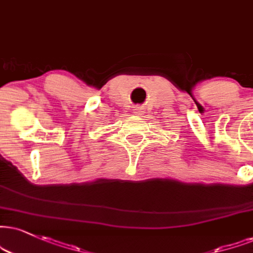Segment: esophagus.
Wrapping results in <instances>:
<instances>
[{
    "instance_id": "esophagus-1",
    "label": "esophagus",
    "mask_w": 253,
    "mask_h": 253,
    "mask_svg": "<svg viewBox=\"0 0 253 253\" xmlns=\"http://www.w3.org/2000/svg\"><path fill=\"white\" fill-rule=\"evenodd\" d=\"M141 112H142V111L139 110V109H136V114H137V115H141Z\"/></svg>"
}]
</instances>
